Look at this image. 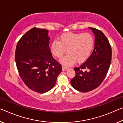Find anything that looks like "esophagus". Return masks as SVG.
Here are the masks:
<instances>
[{"mask_svg": "<svg viewBox=\"0 0 123 123\" xmlns=\"http://www.w3.org/2000/svg\"><path fill=\"white\" fill-rule=\"evenodd\" d=\"M67 69H68V68L64 67V66H62V71H67Z\"/></svg>", "mask_w": 123, "mask_h": 123, "instance_id": "obj_1", "label": "esophagus"}]
</instances>
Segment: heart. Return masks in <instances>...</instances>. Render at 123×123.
<instances>
[{"label":"heart","mask_w":123,"mask_h":123,"mask_svg":"<svg viewBox=\"0 0 123 123\" xmlns=\"http://www.w3.org/2000/svg\"><path fill=\"white\" fill-rule=\"evenodd\" d=\"M94 46V39L89 33H74L68 32L61 35L58 41L54 40L50 45L51 54L61 58L66 51L67 54L60 60L66 67L73 65L76 61L83 63L89 58Z\"/></svg>","instance_id":"1"}]
</instances>
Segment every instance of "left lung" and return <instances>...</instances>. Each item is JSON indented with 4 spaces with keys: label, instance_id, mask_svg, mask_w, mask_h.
I'll list each match as a JSON object with an SVG mask.
<instances>
[{
    "label": "left lung",
    "instance_id": "8db88e82",
    "mask_svg": "<svg viewBox=\"0 0 123 123\" xmlns=\"http://www.w3.org/2000/svg\"><path fill=\"white\" fill-rule=\"evenodd\" d=\"M89 28L95 35L94 49L86 62L74 68L75 76L71 80L73 88L83 92L92 90L102 83L112 60V49L105 35L96 28Z\"/></svg>",
    "mask_w": 123,
    "mask_h": 123
}]
</instances>
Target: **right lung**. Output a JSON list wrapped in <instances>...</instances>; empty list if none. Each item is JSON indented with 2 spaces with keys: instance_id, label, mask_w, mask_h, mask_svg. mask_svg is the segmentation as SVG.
I'll use <instances>...</instances> for the list:
<instances>
[{
  "instance_id": "1",
  "label": "right lung",
  "mask_w": 123,
  "mask_h": 123,
  "mask_svg": "<svg viewBox=\"0 0 123 123\" xmlns=\"http://www.w3.org/2000/svg\"><path fill=\"white\" fill-rule=\"evenodd\" d=\"M49 31L34 27L17 43L15 62L23 82L33 91L43 93L52 89L62 66L52 56Z\"/></svg>"
}]
</instances>
